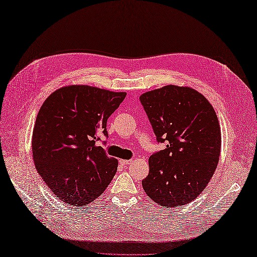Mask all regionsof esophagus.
I'll use <instances>...</instances> for the list:
<instances>
[{"mask_svg": "<svg viewBox=\"0 0 257 257\" xmlns=\"http://www.w3.org/2000/svg\"><path fill=\"white\" fill-rule=\"evenodd\" d=\"M131 163H133V161H132V160H120V164H121L122 166L130 165Z\"/></svg>", "mask_w": 257, "mask_h": 257, "instance_id": "esophagus-1", "label": "esophagus"}]
</instances>
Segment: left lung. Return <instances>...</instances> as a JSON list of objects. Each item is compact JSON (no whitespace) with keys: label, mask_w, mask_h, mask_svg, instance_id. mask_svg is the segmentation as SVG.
Wrapping results in <instances>:
<instances>
[{"label":"left lung","mask_w":257,"mask_h":257,"mask_svg":"<svg viewBox=\"0 0 257 257\" xmlns=\"http://www.w3.org/2000/svg\"><path fill=\"white\" fill-rule=\"evenodd\" d=\"M165 149L149 158L143 188L154 203L174 208L204 191L221 152L220 124L213 107L196 90L166 85L139 97Z\"/></svg>","instance_id":"left-lung-1"}]
</instances>
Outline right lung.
<instances>
[{"instance_id":"add662e5","label":"right lung","mask_w":257,"mask_h":257,"mask_svg":"<svg viewBox=\"0 0 257 257\" xmlns=\"http://www.w3.org/2000/svg\"><path fill=\"white\" fill-rule=\"evenodd\" d=\"M125 96L68 85L54 91L41 107L33 130V161L45 183L65 204L88 205L111 182L118 161L96 142L108 136L107 120Z\"/></svg>"}]
</instances>
